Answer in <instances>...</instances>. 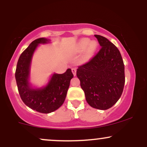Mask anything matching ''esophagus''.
<instances>
[{
    "label": "esophagus",
    "mask_w": 147,
    "mask_h": 147,
    "mask_svg": "<svg viewBox=\"0 0 147 147\" xmlns=\"http://www.w3.org/2000/svg\"><path fill=\"white\" fill-rule=\"evenodd\" d=\"M72 74H73V75L76 76V74H77V69H76L75 68H72Z\"/></svg>",
    "instance_id": "obj_1"
}]
</instances>
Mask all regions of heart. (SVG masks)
Instances as JSON below:
<instances>
[{"label":"heart","mask_w":147,"mask_h":147,"mask_svg":"<svg viewBox=\"0 0 147 147\" xmlns=\"http://www.w3.org/2000/svg\"><path fill=\"white\" fill-rule=\"evenodd\" d=\"M97 42L92 40L90 41L89 38H84L77 42L75 48V53H82L85 51L86 58H90L93 55L97 48Z\"/></svg>","instance_id":"b5f03b06"}]
</instances>
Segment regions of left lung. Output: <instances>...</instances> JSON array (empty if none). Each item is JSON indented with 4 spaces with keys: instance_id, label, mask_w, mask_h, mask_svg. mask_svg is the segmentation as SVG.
I'll return each instance as SVG.
<instances>
[{
    "instance_id": "obj_1",
    "label": "left lung",
    "mask_w": 147,
    "mask_h": 147,
    "mask_svg": "<svg viewBox=\"0 0 147 147\" xmlns=\"http://www.w3.org/2000/svg\"><path fill=\"white\" fill-rule=\"evenodd\" d=\"M95 36L102 48L90 61L79 67L77 76L88 104L107 110L122 95L125 83L124 62L113 43L100 35Z\"/></svg>"
}]
</instances>
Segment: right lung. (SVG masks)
<instances>
[{"label":"right lung","mask_w":147,"mask_h":147,"mask_svg":"<svg viewBox=\"0 0 147 147\" xmlns=\"http://www.w3.org/2000/svg\"><path fill=\"white\" fill-rule=\"evenodd\" d=\"M50 43L46 38H39L30 43L18 59L16 77L18 90L26 106L37 112L50 113L62 106L66 97L70 80L73 77L71 69L63 74L53 73L47 84L42 87L34 86L30 82V70L32 57L41 44Z\"/></svg>","instance_id":"right-lung-1"}]
</instances>
